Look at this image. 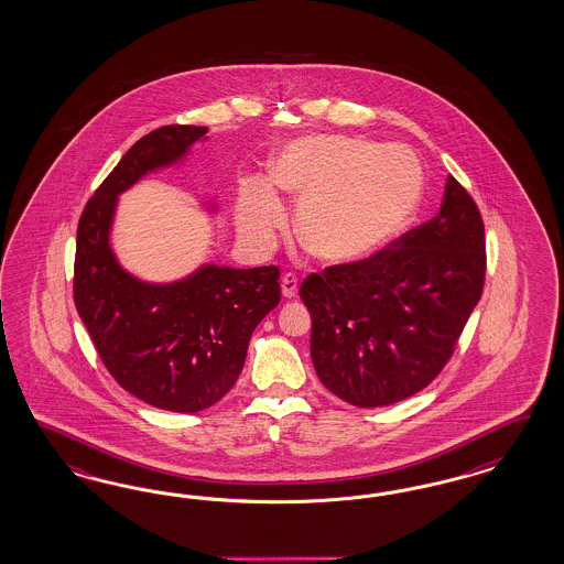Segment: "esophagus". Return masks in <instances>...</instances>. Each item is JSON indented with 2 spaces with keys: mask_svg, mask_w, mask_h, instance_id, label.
Segmentation results:
<instances>
[{
  "mask_svg": "<svg viewBox=\"0 0 564 564\" xmlns=\"http://www.w3.org/2000/svg\"><path fill=\"white\" fill-rule=\"evenodd\" d=\"M281 293L283 297H295L297 295V276L293 273H285L281 276Z\"/></svg>",
  "mask_w": 564,
  "mask_h": 564,
  "instance_id": "obj_1",
  "label": "esophagus"
}]
</instances>
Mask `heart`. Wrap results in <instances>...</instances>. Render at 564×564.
<instances>
[{"label":"heart","mask_w":564,"mask_h":564,"mask_svg":"<svg viewBox=\"0 0 564 564\" xmlns=\"http://www.w3.org/2000/svg\"><path fill=\"white\" fill-rule=\"evenodd\" d=\"M269 182L297 203L295 231L314 257L354 262L378 252L420 205L424 175L401 147L356 137L291 140L271 163ZM267 182L241 188L239 236L267 248L285 221V208Z\"/></svg>","instance_id":"b5f03b06"}]
</instances>
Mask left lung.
I'll return each mask as SVG.
<instances>
[{"instance_id": "left-lung-1", "label": "left lung", "mask_w": 564, "mask_h": 564, "mask_svg": "<svg viewBox=\"0 0 564 564\" xmlns=\"http://www.w3.org/2000/svg\"><path fill=\"white\" fill-rule=\"evenodd\" d=\"M484 273L481 215L448 175L438 215L391 250L304 279L300 297L312 316L310 356L321 382L356 408L422 391L453 356Z\"/></svg>"}]
</instances>
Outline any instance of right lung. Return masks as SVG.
<instances>
[{"mask_svg":"<svg viewBox=\"0 0 564 564\" xmlns=\"http://www.w3.org/2000/svg\"><path fill=\"white\" fill-rule=\"evenodd\" d=\"M206 132L163 126L140 138L86 203L76 234L74 302L105 368L140 401L177 413L229 393L254 328L281 300L276 267L205 262L184 279L151 283L126 271L111 248L118 196L147 173L182 163Z\"/></svg>","mask_w":564,"mask_h":564,"instance_id":"right-lung-1","label":"right lung"}]
</instances>
